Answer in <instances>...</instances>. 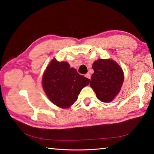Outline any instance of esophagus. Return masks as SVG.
Instances as JSON below:
<instances>
[{
	"label": "esophagus",
	"instance_id": "obj_1",
	"mask_svg": "<svg viewBox=\"0 0 154 154\" xmlns=\"http://www.w3.org/2000/svg\"><path fill=\"white\" fill-rule=\"evenodd\" d=\"M85 77H87V79H91V75H90L89 73H87V74H85Z\"/></svg>",
	"mask_w": 154,
	"mask_h": 154
}]
</instances>
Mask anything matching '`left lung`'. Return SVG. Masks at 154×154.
Returning <instances> with one entry per match:
<instances>
[{"label": "left lung", "mask_w": 154, "mask_h": 154, "mask_svg": "<svg viewBox=\"0 0 154 154\" xmlns=\"http://www.w3.org/2000/svg\"><path fill=\"white\" fill-rule=\"evenodd\" d=\"M90 86L97 97L103 102H111L118 94L124 80L122 69L113 60L98 59L92 65Z\"/></svg>", "instance_id": "left-lung-1"}]
</instances>
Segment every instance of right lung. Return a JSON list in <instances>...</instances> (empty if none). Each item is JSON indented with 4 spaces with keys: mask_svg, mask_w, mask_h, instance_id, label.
<instances>
[{
    "mask_svg": "<svg viewBox=\"0 0 154 154\" xmlns=\"http://www.w3.org/2000/svg\"><path fill=\"white\" fill-rule=\"evenodd\" d=\"M90 79L71 68L67 62L53 59L47 67L43 76L42 85L48 98L61 108H68L77 101L84 87Z\"/></svg>",
    "mask_w": 154,
    "mask_h": 154,
    "instance_id": "obj_1",
    "label": "right lung"
}]
</instances>
